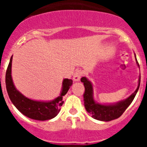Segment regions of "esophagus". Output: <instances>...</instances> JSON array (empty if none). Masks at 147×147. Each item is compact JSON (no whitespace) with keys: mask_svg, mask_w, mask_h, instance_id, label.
I'll use <instances>...</instances> for the list:
<instances>
[{"mask_svg":"<svg viewBox=\"0 0 147 147\" xmlns=\"http://www.w3.org/2000/svg\"><path fill=\"white\" fill-rule=\"evenodd\" d=\"M82 76V72L80 71H76V72L74 73V76H73V80L74 82H79L81 79Z\"/></svg>","mask_w":147,"mask_h":147,"instance_id":"obj_1","label":"esophagus"}]
</instances>
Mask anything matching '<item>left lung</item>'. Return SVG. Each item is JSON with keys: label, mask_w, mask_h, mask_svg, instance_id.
<instances>
[{"label": "left lung", "mask_w": 147, "mask_h": 147, "mask_svg": "<svg viewBox=\"0 0 147 147\" xmlns=\"http://www.w3.org/2000/svg\"><path fill=\"white\" fill-rule=\"evenodd\" d=\"M136 64L139 67L136 55L135 54ZM82 82L84 83L85 91L84 93V105L88 113H89L91 117L98 121H110L119 118L129 107V105L134 99L138 90L139 89L141 83V74L138 77V84L136 90L127 98L119 101L115 103L101 104L97 102L93 96V84L88 78L83 76L81 79Z\"/></svg>", "instance_id": "1"}]
</instances>
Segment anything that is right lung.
<instances>
[{
    "label": "right lung",
    "mask_w": 147,
    "mask_h": 147,
    "mask_svg": "<svg viewBox=\"0 0 147 147\" xmlns=\"http://www.w3.org/2000/svg\"><path fill=\"white\" fill-rule=\"evenodd\" d=\"M11 62L10 59L6 73V87L11 102L22 114L29 119L38 121H46L54 119L60 111V107L64 102L63 96L67 93L72 85L73 80L64 79L62 81V90L59 96L51 101H37L27 98L22 94L13 82L11 77Z\"/></svg>",
    "instance_id": "obj_1"
}]
</instances>
